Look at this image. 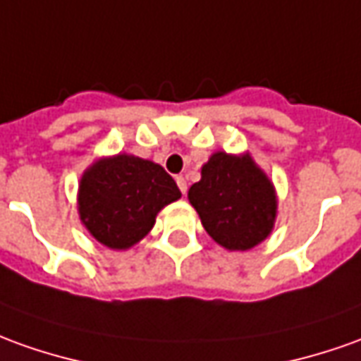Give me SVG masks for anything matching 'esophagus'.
<instances>
[{
	"instance_id": "1",
	"label": "esophagus",
	"mask_w": 361,
	"mask_h": 361,
	"mask_svg": "<svg viewBox=\"0 0 361 361\" xmlns=\"http://www.w3.org/2000/svg\"><path fill=\"white\" fill-rule=\"evenodd\" d=\"M176 185H178V188H180V192H183V195H186V188H188V186H186L185 176H176Z\"/></svg>"
}]
</instances>
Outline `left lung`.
<instances>
[{"instance_id": "8db88e82", "label": "left lung", "mask_w": 361, "mask_h": 361, "mask_svg": "<svg viewBox=\"0 0 361 361\" xmlns=\"http://www.w3.org/2000/svg\"><path fill=\"white\" fill-rule=\"evenodd\" d=\"M188 200L214 242L232 252L252 250L269 235L275 222V190L252 157L214 153Z\"/></svg>"}]
</instances>
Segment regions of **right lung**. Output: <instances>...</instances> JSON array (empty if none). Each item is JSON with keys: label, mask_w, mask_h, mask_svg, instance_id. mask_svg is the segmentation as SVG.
I'll use <instances>...</instances> for the list:
<instances>
[{"label": "right lung", "mask_w": 361, "mask_h": 361, "mask_svg": "<svg viewBox=\"0 0 361 361\" xmlns=\"http://www.w3.org/2000/svg\"><path fill=\"white\" fill-rule=\"evenodd\" d=\"M178 198L175 178L163 166L133 155H116L84 173L78 212L98 242L111 250H128L151 232L157 212Z\"/></svg>", "instance_id": "right-lung-1"}]
</instances>
